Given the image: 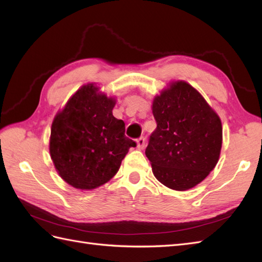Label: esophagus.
I'll use <instances>...</instances> for the list:
<instances>
[{
  "label": "esophagus",
  "instance_id": "obj_1",
  "mask_svg": "<svg viewBox=\"0 0 262 262\" xmlns=\"http://www.w3.org/2000/svg\"><path fill=\"white\" fill-rule=\"evenodd\" d=\"M136 143H137V147L140 148V149H142V148L145 147V138H144V137H140V138H137Z\"/></svg>",
  "mask_w": 262,
  "mask_h": 262
}]
</instances>
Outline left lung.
<instances>
[{"label": "left lung", "mask_w": 262, "mask_h": 262, "mask_svg": "<svg viewBox=\"0 0 262 262\" xmlns=\"http://www.w3.org/2000/svg\"><path fill=\"white\" fill-rule=\"evenodd\" d=\"M157 129L145 154L154 177L185 191L202 182L219 162L223 129L219 115L185 81L170 82L153 100Z\"/></svg>", "instance_id": "obj_1"}]
</instances>
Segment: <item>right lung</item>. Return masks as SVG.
Returning a JSON list of instances; mask_svg holds the SVG:
<instances>
[{
	"label": "right lung",
	"instance_id": "right-lung-1",
	"mask_svg": "<svg viewBox=\"0 0 262 262\" xmlns=\"http://www.w3.org/2000/svg\"><path fill=\"white\" fill-rule=\"evenodd\" d=\"M115 98L94 83L81 86L55 116L49 153L60 178L81 190L104 185L118 172L136 143L125 136V122L113 115Z\"/></svg>",
	"mask_w": 262,
	"mask_h": 262
}]
</instances>
